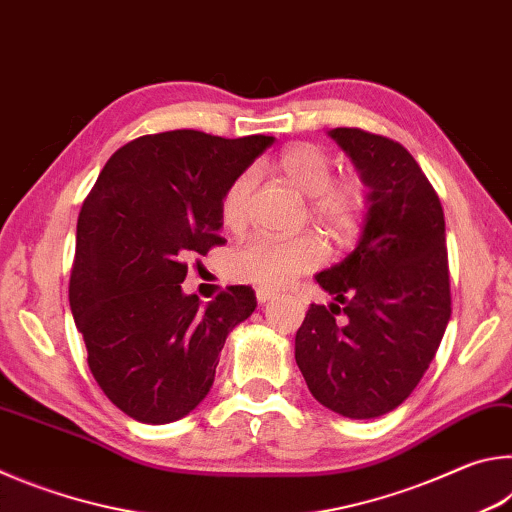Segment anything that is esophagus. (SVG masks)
<instances>
[{"mask_svg": "<svg viewBox=\"0 0 512 512\" xmlns=\"http://www.w3.org/2000/svg\"><path fill=\"white\" fill-rule=\"evenodd\" d=\"M277 298V291L273 289H257V302H271Z\"/></svg>", "mask_w": 512, "mask_h": 512, "instance_id": "obj_1", "label": "esophagus"}]
</instances>
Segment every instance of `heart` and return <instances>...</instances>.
<instances>
[{
    "label": "heart",
    "instance_id": "1",
    "mask_svg": "<svg viewBox=\"0 0 512 512\" xmlns=\"http://www.w3.org/2000/svg\"><path fill=\"white\" fill-rule=\"evenodd\" d=\"M273 169L284 183L309 196V214L339 241L357 235L368 210V189L359 178L334 176V162L316 144H291L273 160ZM253 189L250 171L239 173L221 198V223L239 230L248 219V198ZM325 257V248L314 235L282 239L257 235L230 257L235 277L264 289H277L311 271Z\"/></svg>",
    "mask_w": 512,
    "mask_h": 512
}]
</instances>
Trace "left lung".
Segmentation results:
<instances>
[{
    "label": "left lung",
    "instance_id": "1",
    "mask_svg": "<svg viewBox=\"0 0 512 512\" xmlns=\"http://www.w3.org/2000/svg\"><path fill=\"white\" fill-rule=\"evenodd\" d=\"M329 137L368 187V210L357 248L316 275L334 302L309 307L296 363L320 404L368 420L413 393L443 341L452 316L445 214L400 142L361 128Z\"/></svg>",
    "mask_w": 512,
    "mask_h": 512
}]
</instances>
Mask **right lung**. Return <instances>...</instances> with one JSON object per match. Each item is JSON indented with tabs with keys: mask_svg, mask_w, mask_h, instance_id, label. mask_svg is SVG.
Returning a JSON list of instances; mask_svg holds the SVG:
<instances>
[{
	"mask_svg": "<svg viewBox=\"0 0 512 512\" xmlns=\"http://www.w3.org/2000/svg\"><path fill=\"white\" fill-rule=\"evenodd\" d=\"M271 144L201 131L137 137L112 153L83 201L69 307L101 391L137 422L194 411L228 334L257 307L250 287L203 307L180 284L189 255L223 244V192Z\"/></svg>",
	"mask_w": 512,
	"mask_h": 512,
	"instance_id": "add662e5",
	"label": "right lung"
}]
</instances>
